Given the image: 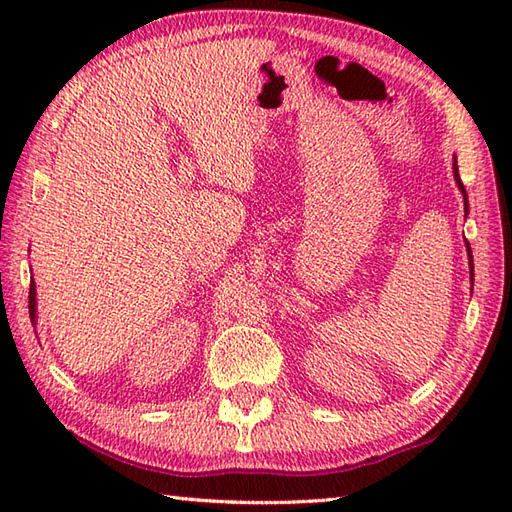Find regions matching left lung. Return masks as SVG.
Returning a JSON list of instances; mask_svg holds the SVG:
<instances>
[{"mask_svg":"<svg viewBox=\"0 0 512 512\" xmlns=\"http://www.w3.org/2000/svg\"><path fill=\"white\" fill-rule=\"evenodd\" d=\"M453 169H455V180H458V184H460V189H462V193H464V206H466V191H464V184H462V180H460L458 162H453ZM469 264H471V275H473V255H471V248H469Z\"/></svg>","mask_w":512,"mask_h":512,"instance_id":"1","label":"left lung"}]
</instances>
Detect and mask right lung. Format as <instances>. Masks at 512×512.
<instances>
[{
	"label": "right lung",
	"instance_id": "add662e5",
	"mask_svg": "<svg viewBox=\"0 0 512 512\" xmlns=\"http://www.w3.org/2000/svg\"><path fill=\"white\" fill-rule=\"evenodd\" d=\"M28 299H30V301H28V308H30V319H32V317H35V286H32V284H30V295H28Z\"/></svg>",
	"mask_w": 512,
	"mask_h": 512
}]
</instances>
